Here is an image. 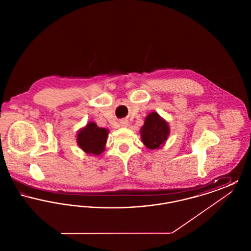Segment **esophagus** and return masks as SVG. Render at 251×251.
<instances>
[{"label": "esophagus", "instance_id": "obj_1", "mask_svg": "<svg viewBox=\"0 0 251 251\" xmlns=\"http://www.w3.org/2000/svg\"><path fill=\"white\" fill-rule=\"evenodd\" d=\"M120 125H121L122 127H127V126L129 125V122H128L127 120H122V121L120 122Z\"/></svg>", "mask_w": 251, "mask_h": 251}]
</instances>
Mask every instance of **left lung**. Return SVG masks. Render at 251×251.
<instances>
[{
	"label": "left lung",
	"mask_w": 251,
	"mask_h": 251,
	"mask_svg": "<svg viewBox=\"0 0 251 251\" xmlns=\"http://www.w3.org/2000/svg\"><path fill=\"white\" fill-rule=\"evenodd\" d=\"M140 132L144 145L150 150H155L167 140L169 127L166 120H162L157 113L152 112L146 118Z\"/></svg>",
	"instance_id": "left-lung-1"
}]
</instances>
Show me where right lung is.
<instances>
[{
    "label": "right lung",
    "instance_id": "right-lung-1",
    "mask_svg": "<svg viewBox=\"0 0 251 251\" xmlns=\"http://www.w3.org/2000/svg\"><path fill=\"white\" fill-rule=\"evenodd\" d=\"M107 135L106 129L98 127L94 122H89L85 128L78 132L77 142L84 152L99 155L104 151Z\"/></svg>",
    "mask_w": 251,
    "mask_h": 251
}]
</instances>
